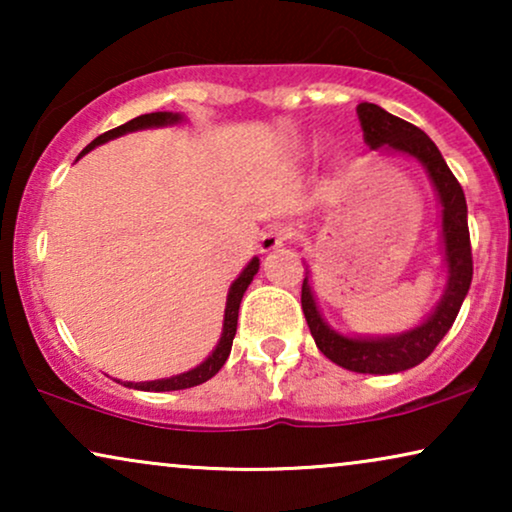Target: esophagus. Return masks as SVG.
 I'll list each match as a JSON object with an SVG mask.
<instances>
[{
  "instance_id": "1",
  "label": "esophagus",
  "mask_w": 512,
  "mask_h": 512,
  "mask_svg": "<svg viewBox=\"0 0 512 512\" xmlns=\"http://www.w3.org/2000/svg\"><path fill=\"white\" fill-rule=\"evenodd\" d=\"M291 235L293 233L289 228H270L261 235V244H258V247H261L263 254H268V251H275L279 247H284V244L291 240Z\"/></svg>"
}]
</instances>
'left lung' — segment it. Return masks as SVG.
I'll return each instance as SVG.
<instances>
[{"mask_svg": "<svg viewBox=\"0 0 512 512\" xmlns=\"http://www.w3.org/2000/svg\"><path fill=\"white\" fill-rule=\"evenodd\" d=\"M359 123L363 130V139L370 149H389L408 153L417 158L426 167L429 177L436 186L440 207H443V240H445V261H447V289L445 296L436 307V312L424 321L422 326L412 328L403 335L394 338H345V335L331 331L321 319L314 303L310 282L303 279V291H300V303L310 326V333L317 342L319 352L338 366L354 370V373H373V375H391L408 370L422 363L429 356L445 333L450 331L454 319H457L459 307L464 303L473 279V254H471V235H468V212L464 188L454 177L445 158L440 156L438 146L431 142L429 135L415 125L403 121L389 111L370 102H361L356 107Z\"/></svg>", "mask_w": 512, "mask_h": 512, "instance_id": "8db88e82", "label": "left lung"}]
</instances>
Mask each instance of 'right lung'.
<instances>
[{
  "label": "right lung",
  "mask_w": 512,
  "mask_h": 512,
  "mask_svg": "<svg viewBox=\"0 0 512 512\" xmlns=\"http://www.w3.org/2000/svg\"><path fill=\"white\" fill-rule=\"evenodd\" d=\"M181 121L179 114H170V111H156V114H144V116H137L132 118V121L118 125V128L104 132L97 139H93L86 149L81 151L88 153L90 149H95L97 144H104L109 142V139L114 137H121L125 132H132V130H142V128H158V125H170V123H177ZM258 272V258H251V263L247 268L242 270V275L235 279L233 286H230L228 291V303H226V317H223V333H221V340L216 349L212 352V356L205 363H200L198 368L188 370V373H181V375H174V377H167V380H153V382H125V387H132V389H142V391H177V389H188V387H198V384L207 382L209 377H214L219 370L223 368V363H226L228 354H230V347H233V338H235V331H237V312H240V303H242V296L244 291H247V286L251 284V279Z\"/></svg>",
  "instance_id": "add662e5"
}]
</instances>
